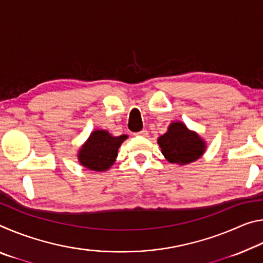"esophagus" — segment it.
<instances>
[{
	"label": "esophagus",
	"instance_id": "obj_1",
	"mask_svg": "<svg viewBox=\"0 0 263 263\" xmlns=\"http://www.w3.org/2000/svg\"><path fill=\"white\" fill-rule=\"evenodd\" d=\"M135 136H137V137H148V131L145 130V128H144V130L135 133Z\"/></svg>",
	"mask_w": 263,
	"mask_h": 263
}]
</instances>
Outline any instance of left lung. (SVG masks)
I'll list each match as a JSON object with an SVG mask.
<instances>
[{
  "instance_id": "left-lung-1",
  "label": "left lung",
  "mask_w": 263,
  "mask_h": 263,
  "mask_svg": "<svg viewBox=\"0 0 263 263\" xmlns=\"http://www.w3.org/2000/svg\"><path fill=\"white\" fill-rule=\"evenodd\" d=\"M158 144L169 162L180 164L195 161L205 149V142L180 122L172 123L168 131L158 139Z\"/></svg>"
}]
</instances>
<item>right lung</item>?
Masks as SVG:
<instances>
[{
  "instance_id": "right-lung-1",
  "label": "right lung",
  "mask_w": 263,
  "mask_h": 263,
  "mask_svg": "<svg viewBox=\"0 0 263 263\" xmlns=\"http://www.w3.org/2000/svg\"><path fill=\"white\" fill-rule=\"evenodd\" d=\"M126 138V135L112 137L104 130L94 131L89 137L86 145L80 149V162L91 171H106L114 164L117 158L119 146Z\"/></svg>"
}]
</instances>
